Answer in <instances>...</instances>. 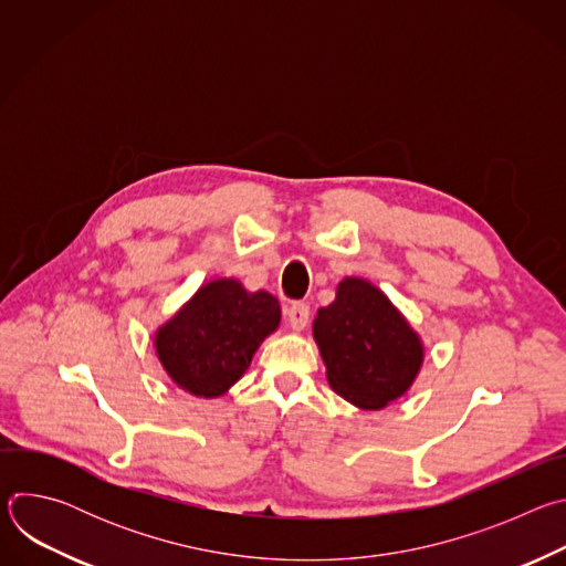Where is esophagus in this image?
I'll return each instance as SVG.
<instances>
[{"label": "esophagus", "mask_w": 566, "mask_h": 566, "mask_svg": "<svg viewBox=\"0 0 566 566\" xmlns=\"http://www.w3.org/2000/svg\"><path fill=\"white\" fill-rule=\"evenodd\" d=\"M286 315H289L291 329H293V332H302V329L308 325L311 308H308V304H304V302H293V304L289 306Z\"/></svg>", "instance_id": "34e87169"}]
</instances>
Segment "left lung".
Returning <instances> with one entry per match:
<instances>
[{
    "mask_svg": "<svg viewBox=\"0 0 566 566\" xmlns=\"http://www.w3.org/2000/svg\"><path fill=\"white\" fill-rule=\"evenodd\" d=\"M313 340L336 394L360 410H382L406 394L426 345L400 308L369 280L343 277L336 300L317 308Z\"/></svg>",
    "mask_w": 566,
    "mask_h": 566,
    "instance_id": "obj_1",
    "label": "left lung"
}]
</instances>
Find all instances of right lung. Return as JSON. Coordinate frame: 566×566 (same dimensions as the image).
<instances>
[{"label":"right lung","instance_id":"add662e5","mask_svg":"<svg viewBox=\"0 0 566 566\" xmlns=\"http://www.w3.org/2000/svg\"><path fill=\"white\" fill-rule=\"evenodd\" d=\"M280 319V302L269 291H249L237 277H214L154 332V352L179 389L219 398L247 374Z\"/></svg>","mask_w":566,"mask_h":566}]
</instances>
